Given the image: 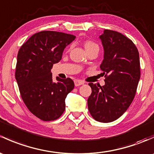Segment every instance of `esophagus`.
Here are the masks:
<instances>
[{"instance_id": "esophagus-1", "label": "esophagus", "mask_w": 154, "mask_h": 154, "mask_svg": "<svg viewBox=\"0 0 154 154\" xmlns=\"http://www.w3.org/2000/svg\"><path fill=\"white\" fill-rule=\"evenodd\" d=\"M83 84H84V82L82 81V80H74V85H75V86H80V85H83Z\"/></svg>"}]
</instances>
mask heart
Masks as SVG:
<instances>
[{
  "label": "heart",
  "instance_id": "heart-1",
  "mask_svg": "<svg viewBox=\"0 0 154 154\" xmlns=\"http://www.w3.org/2000/svg\"><path fill=\"white\" fill-rule=\"evenodd\" d=\"M84 47H85L86 51H90L92 49H98L99 50V46L97 43H95L94 42L91 41V40H87L84 43Z\"/></svg>",
  "mask_w": 154,
  "mask_h": 154
}]
</instances>
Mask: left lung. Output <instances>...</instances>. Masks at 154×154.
Returning a JSON list of instances; mask_svg holds the SVG:
<instances>
[{
    "label": "left lung",
    "instance_id": "1",
    "mask_svg": "<svg viewBox=\"0 0 154 154\" xmlns=\"http://www.w3.org/2000/svg\"><path fill=\"white\" fill-rule=\"evenodd\" d=\"M104 49L100 69L105 85L88 84L91 94L88 108L95 120L111 122L120 117L131 104L140 79V55L130 39L115 31L105 29L100 36Z\"/></svg>",
    "mask_w": 154,
    "mask_h": 154
}]
</instances>
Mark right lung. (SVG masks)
I'll use <instances>...</instances> for the list:
<instances>
[{"label":"right lung","instance_id":"obj_1","mask_svg":"<svg viewBox=\"0 0 154 154\" xmlns=\"http://www.w3.org/2000/svg\"><path fill=\"white\" fill-rule=\"evenodd\" d=\"M75 38L70 34L43 31L32 35L19 50L15 71L19 91L28 109L41 120H55L66 109L65 100L74 83L72 79L58 77L54 82L51 69Z\"/></svg>","mask_w":154,"mask_h":154}]
</instances>
